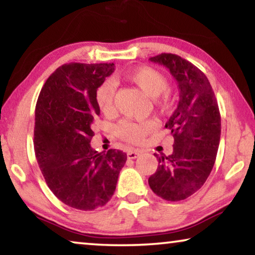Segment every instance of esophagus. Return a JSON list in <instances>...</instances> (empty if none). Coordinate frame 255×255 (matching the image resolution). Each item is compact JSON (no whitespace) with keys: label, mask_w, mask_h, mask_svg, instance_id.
Instances as JSON below:
<instances>
[{"label":"esophagus","mask_w":255,"mask_h":255,"mask_svg":"<svg viewBox=\"0 0 255 255\" xmlns=\"http://www.w3.org/2000/svg\"><path fill=\"white\" fill-rule=\"evenodd\" d=\"M139 154H140V151H138V149H131V151L128 152V159H135L138 158Z\"/></svg>","instance_id":"esophagus-1"}]
</instances>
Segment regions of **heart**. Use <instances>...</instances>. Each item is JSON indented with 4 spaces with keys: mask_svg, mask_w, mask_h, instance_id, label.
I'll return each instance as SVG.
<instances>
[{
    "mask_svg": "<svg viewBox=\"0 0 255 255\" xmlns=\"http://www.w3.org/2000/svg\"><path fill=\"white\" fill-rule=\"evenodd\" d=\"M125 79L128 82L137 86L142 93L154 99V104L161 113H167L172 108L173 101L169 94L166 92L168 88V81L165 75L161 74L156 69L141 66L137 67L125 74ZM96 103L99 109L104 115H109L114 110L115 99V85L113 81L107 80L101 83L95 94ZM154 130V123L151 121L142 122V123H133V122L123 121L117 124L116 134L125 141L139 144L144 140V138L149 132Z\"/></svg>",
    "mask_w": 255,
    "mask_h": 255,
    "instance_id": "1",
    "label": "heart"
}]
</instances>
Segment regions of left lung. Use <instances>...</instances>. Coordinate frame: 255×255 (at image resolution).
<instances>
[{
  "mask_svg": "<svg viewBox=\"0 0 255 255\" xmlns=\"http://www.w3.org/2000/svg\"><path fill=\"white\" fill-rule=\"evenodd\" d=\"M149 60L168 68L180 100L165 125L174 137L173 153L156 156L159 166L148 184L163 200H186L203 186L215 165L221 139L218 103L208 78L191 62L172 53Z\"/></svg>",
  "mask_w": 255,
  "mask_h": 255,
  "instance_id": "left-lung-1",
  "label": "left lung"
}]
</instances>
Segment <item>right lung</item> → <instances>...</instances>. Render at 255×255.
Here are the masks:
<instances>
[{
  "label": "right lung",
  "mask_w": 255,
  "mask_h": 255,
  "mask_svg": "<svg viewBox=\"0 0 255 255\" xmlns=\"http://www.w3.org/2000/svg\"><path fill=\"white\" fill-rule=\"evenodd\" d=\"M114 71V64H65L46 80L37 101L38 165L52 193L79 210L109 202L127 161L120 149L99 153L90 146L94 118L100 115L96 90Z\"/></svg>",
  "instance_id": "right-lung-1"
}]
</instances>
